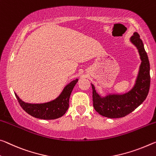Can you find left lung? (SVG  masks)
<instances>
[{
    "label": "left lung",
    "mask_w": 156,
    "mask_h": 156,
    "mask_svg": "<svg viewBox=\"0 0 156 156\" xmlns=\"http://www.w3.org/2000/svg\"><path fill=\"white\" fill-rule=\"evenodd\" d=\"M130 41L137 48L142 61L135 85L131 90L122 94H110L101 96L96 92L94 86L91 84L94 108L103 117L111 119L125 117L142 104L149 94L150 64L147 52L137 33H133Z\"/></svg>",
    "instance_id": "1"
}]
</instances>
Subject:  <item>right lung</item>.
<instances>
[{"mask_svg":"<svg viewBox=\"0 0 156 156\" xmlns=\"http://www.w3.org/2000/svg\"><path fill=\"white\" fill-rule=\"evenodd\" d=\"M78 81V78L71 81L65 86L58 97L44 103H26L14 94L21 108L30 115L41 119H55L62 117L67 111L71 91Z\"/></svg>","mask_w":156,"mask_h":156,"instance_id":"right-lung-1","label":"right lung"}]
</instances>
